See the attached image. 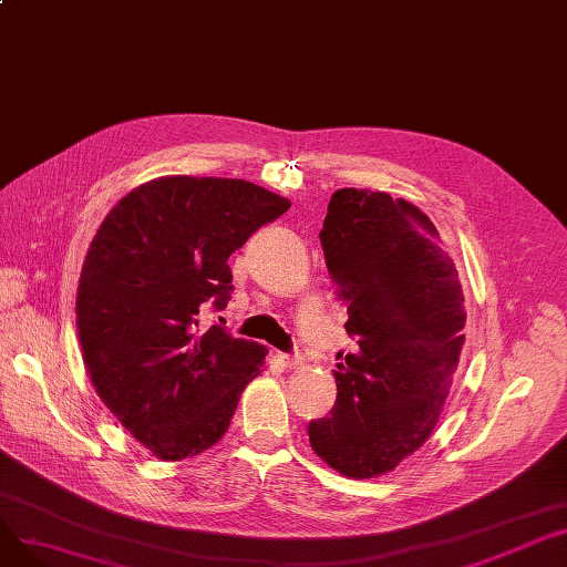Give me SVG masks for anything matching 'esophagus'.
Returning a JSON list of instances; mask_svg holds the SVG:
<instances>
[{
    "mask_svg": "<svg viewBox=\"0 0 567 567\" xmlns=\"http://www.w3.org/2000/svg\"><path fill=\"white\" fill-rule=\"evenodd\" d=\"M278 361H280V365L285 370H299V368H303V359H301V355H296V353H278Z\"/></svg>",
    "mask_w": 567,
    "mask_h": 567,
    "instance_id": "34e87169",
    "label": "esophagus"
}]
</instances>
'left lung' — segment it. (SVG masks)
Masks as SVG:
<instances>
[{"label":"left lung","instance_id":"8db88e82","mask_svg":"<svg viewBox=\"0 0 567 567\" xmlns=\"http://www.w3.org/2000/svg\"><path fill=\"white\" fill-rule=\"evenodd\" d=\"M319 238L359 351L338 363L336 406L308 425L310 445L347 478H379L434 432L464 347V293L436 227L406 199L340 188Z\"/></svg>","mask_w":567,"mask_h":567}]
</instances>
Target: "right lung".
Listing matches in <instances>:
<instances>
[{
    "label": "right lung",
    "instance_id": "obj_1",
    "mask_svg": "<svg viewBox=\"0 0 567 567\" xmlns=\"http://www.w3.org/2000/svg\"><path fill=\"white\" fill-rule=\"evenodd\" d=\"M291 202L244 178L158 176L118 199L86 250L75 296L84 368L146 451L182 462L216 445L268 349L199 331L229 301L227 259Z\"/></svg>",
    "mask_w": 567,
    "mask_h": 567
}]
</instances>
